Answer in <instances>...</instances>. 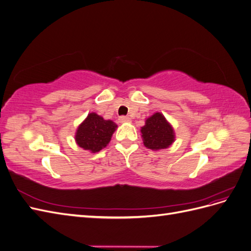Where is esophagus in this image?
Listing matches in <instances>:
<instances>
[{
    "mask_svg": "<svg viewBox=\"0 0 251 251\" xmlns=\"http://www.w3.org/2000/svg\"><path fill=\"white\" fill-rule=\"evenodd\" d=\"M119 123L120 124H126V123H131V118L128 116H120L119 117Z\"/></svg>",
    "mask_w": 251,
    "mask_h": 251,
    "instance_id": "1",
    "label": "esophagus"
}]
</instances>
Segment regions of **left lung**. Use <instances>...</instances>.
<instances>
[{
    "instance_id": "obj_1",
    "label": "left lung",
    "mask_w": 251,
    "mask_h": 251,
    "mask_svg": "<svg viewBox=\"0 0 251 251\" xmlns=\"http://www.w3.org/2000/svg\"><path fill=\"white\" fill-rule=\"evenodd\" d=\"M141 134L144 146L154 151L169 148L175 140L172 126L160 113H155L147 119L141 127Z\"/></svg>"
}]
</instances>
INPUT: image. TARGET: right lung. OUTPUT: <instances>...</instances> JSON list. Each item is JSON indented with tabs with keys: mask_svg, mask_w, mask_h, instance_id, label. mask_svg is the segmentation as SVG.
<instances>
[{
	"mask_svg": "<svg viewBox=\"0 0 251 251\" xmlns=\"http://www.w3.org/2000/svg\"><path fill=\"white\" fill-rule=\"evenodd\" d=\"M117 125L112 120H104L95 113H90L78 126L75 140L78 146L92 153H97L107 147Z\"/></svg>",
	"mask_w": 251,
	"mask_h": 251,
	"instance_id": "1",
	"label": "right lung"
}]
</instances>
